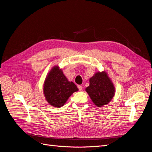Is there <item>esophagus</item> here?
<instances>
[{
	"mask_svg": "<svg viewBox=\"0 0 152 152\" xmlns=\"http://www.w3.org/2000/svg\"><path fill=\"white\" fill-rule=\"evenodd\" d=\"M78 88H79V91H82V86H80V85H79V86H78Z\"/></svg>",
	"mask_w": 152,
	"mask_h": 152,
	"instance_id": "obj_1",
	"label": "esophagus"
}]
</instances>
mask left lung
Returning a JSON list of instances; mask_svg holds the SVG:
<instances>
[{
  "mask_svg": "<svg viewBox=\"0 0 152 152\" xmlns=\"http://www.w3.org/2000/svg\"><path fill=\"white\" fill-rule=\"evenodd\" d=\"M86 91L95 105L102 107L112 99L115 89L107 72L103 71L94 73L89 79V86Z\"/></svg>",
  "mask_w": 152,
  "mask_h": 152,
  "instance_id": "left-lung-1",
  "label": "left lung"
}]
</instances>
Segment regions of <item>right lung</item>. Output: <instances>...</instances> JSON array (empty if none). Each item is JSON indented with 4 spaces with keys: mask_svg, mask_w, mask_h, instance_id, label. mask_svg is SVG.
Masks as SVG:
<instances>
[{
    "mask_svg": "<svg viewBox=\"0 0 152 152\" xmlns=\"http://www.w3.org/2000/svg\"><path fill=\"white\" fill-rule=\"evenodd\" d=\"M43 87L44 94L48 103L57 108L65 104L70 96L79 90L73 82L68 81L62 69L58 66L53 67L50 70Z\"/></svg>",
    "mask_w": 152,
    "mask_h": 152,
    "instance_id": "right-lung-1",
    "label": "right lung"
}]
</instances>
